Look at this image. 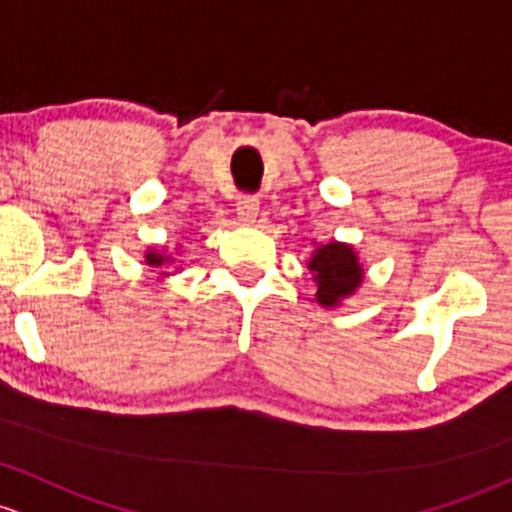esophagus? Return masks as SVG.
Returning a JSON list of instances; mask_svg holds the SVG:
<instances>
[{
  "label": "esophagus",
  "mask_w": 512,
  "mask_h": 512,
  "mask_svg": "<svg viewBox=\"0 0 512 512\" xmlns=\"http://www.w3.org/2000/svg\"><path fill=\"white\" fill-rule=\"evenodd\" d=\"M236 217L241 224H254L258 217V199L256 197H244L236 202Z\"/></svg>",
  "instance_id": "34e87169"
}]
</instances>
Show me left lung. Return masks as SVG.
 <instances>
[{
  "label": "left lung",
  "instance_id": "left-lung-1",
  "mask_svg": "<svg viewBox=\"0 0 512 512\" xmlns=\"http://www.w3.org/2000/svg\"><path fill=\"white\" fill-rule=\"evenodd\" d=\"M308 271L318 286L315 300L325 308H337L345 298L355 295L357 288L365 281V268L355 246L330 241V244L315 246L313 256L308 258Z\"/></svg>",
  "mask_w": 512,
  "mask_h": 512
}]
</instances>
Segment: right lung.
<instances>
[{
    "mask_svg": "<svg viewBox=\"0 0 512 512\" xmlns=\"http://www.w3.org/2000/svg\"><path fill=\"white\" fill-rule=\"evenodd\" d=\"M175 263H177V258L167 254V249H147L145 251V266L157 268V271H160V281H165L167 276H172V273L179 271V266H176L175 269L171 268Z\"/></svg>",
    "mask_w": 512,
    "mask_h": 512,
    "instance_id": "1",
    "label": "right lung"
}]
</instances>
